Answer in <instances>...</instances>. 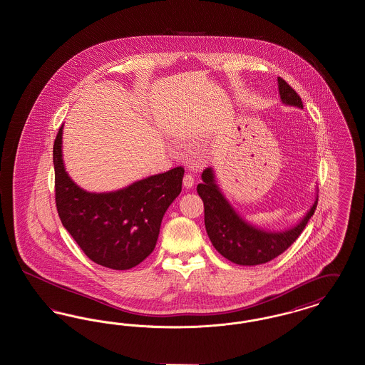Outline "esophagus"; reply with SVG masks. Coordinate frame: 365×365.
<instances>
[{
    "instance_id": "34e87169",
    "label": "esophagus",
    "mask_w": 365,
    "mask_h": 365,
    "mask_svg": "<svg viewBox=\"0 0 365 365\" xmlns=\"http://www.w3.org/2000/svg\"><path fill=\"white\" fill-rule=\"evenodd\" d=\"M183 186H185L186 189H191V187L194 186V178H192V175H185V178H183Z\"/></svg>"
}]
</instances>
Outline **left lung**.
Returning a JSON list of instances; mask_svg holds the SVG:
<instances>
[{
	"mask_svg": "<svg viewBox=\"0 0 365 365\" xmlns=\"http://www.w3.org/2000/svg\"><path fill=\"white\" fill-rule=\"evenodd\" d=\"M278 88L283 104L304 108L299 96L282 78H278ZM201 178L197 192L204 202L209 240L223 257L240 265H259L278 257L295 242L317 207L316 195L312 207L298 225L284 231H265L245 222L231 207L219 189L212 168H207Z\"/></svg>",
	"mask_w": 365,
	"mask_h": 365,
	"instance_id": "1",
	"label": "left lung"
}]
</instances>
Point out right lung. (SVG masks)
<instances>
[{"mask_svg": "<svg viewBox=\"0 0 365 365\" xmlns=\"http://www.w3.org/2000/svg\"><path fill=\"white\" fill-rule=\"evenodd\" d=\"M63 125L53 145L56 207L60 220L87 257L112 269H130L156 246L163 216L182 191L176 167L110 192H90L71 179L63 163Z\"/></svg>", "mask_w": 365, "mask_h": 365, "instance_id": "add662e5", "label": "right lung"}]
</instances>
